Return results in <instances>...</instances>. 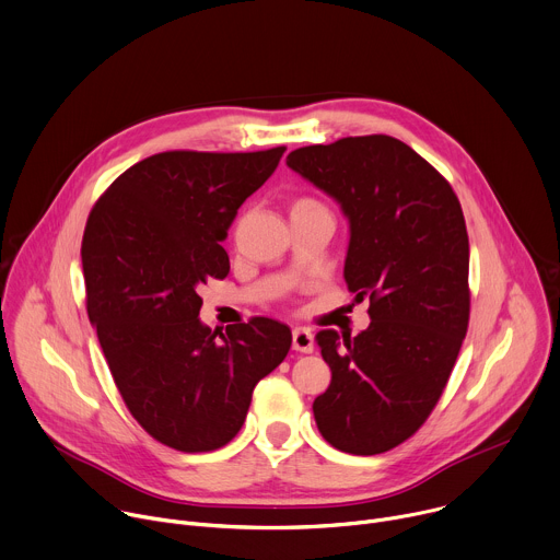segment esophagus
Returning <instances> with one entry per match:
<instances>
[{"label":"esophagus","instance_id":"esophagus-1","mask_svg":"<svg viewBox=\"0 0 560 560\" xmlns=\"http://www.w3.org/2000/svg\"><path fill=\"white\" fill-rule=\"evenodd\" d=\"M292 347L303 353L314 351V334L305 327H294L292 329Z\"/></svg>","mask_w":560,"mask_h":560}]
</instances>
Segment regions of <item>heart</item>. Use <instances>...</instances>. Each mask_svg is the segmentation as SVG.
I'll return each mask as SVG.
<instances>
[{"mask_svg":"<svg viewBox=\"0 0 560 560\" xmlns=\"http://www.w3.org/2000/svg\"><path fill=\"white\" fill-rule=\"evenodd\" d=\"M299 205H310V200H301V202H299Z\"/></svg>","mask_w":560,"mask_h":560,"instance_id":"1","label":"heart"}]
</instances>
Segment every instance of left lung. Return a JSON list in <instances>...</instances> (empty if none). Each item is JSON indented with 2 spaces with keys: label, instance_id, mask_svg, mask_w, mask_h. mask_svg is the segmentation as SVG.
Here are the masks:
<instances>
[{
  "label": "left lung",
  "instance_id": "left-lung-1",
  "mask_svg": "<svg viewBox=\"0 0 560 560\" xmlns=\"http://www.w3.org/2000/svg\"><path fill=\"white\" fill-rule=\"evenodd\" d=\"M285 164L340 207L345 281L358 301L369 296L371 323L358 336L316 334L331 369L312 405L316 427L342 453L392 451L438 405L466 336L470 250L459 200L392 136L301 147Z\"/></svg>",
  "mask_w": 560,
  "mask_h": 560
}]
</instances>
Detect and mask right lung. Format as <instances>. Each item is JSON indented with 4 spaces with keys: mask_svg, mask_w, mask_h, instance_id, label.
<instances>
[{
    "mask_svg": "<svg viewBox=\"0 0 560 560\" xmlns=\"http://www.w3.org/2000/svg\"><path fill=\"white\" fill-rule=\"evenodd\" d=\"M283 151L155 153L116 177L90 213L81 246L90 323L127 409L171 448L229 444L257 383L292 345L290 327L264 316L218 338L200 320L198 294L229 275L222 242Z\"/></svg>",
    "mask_w": 560,
    "mask_h": 560,
    "instance_id": "right-lung-1",
    "label": "right lung"
}]
</instances>
